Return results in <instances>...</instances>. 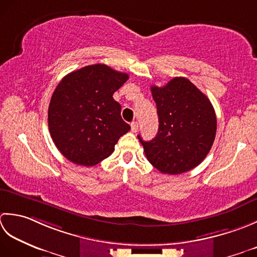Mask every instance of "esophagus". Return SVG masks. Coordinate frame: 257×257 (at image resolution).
<instances>
[{
  "mask_svg": "<svg viewBox=\"0 0 257 257\" xmlns=\"http://www.w3.org/2000/svg\"><path fill=\"white\" fill-rule=\"evenodd\" d=\"M131 130H132V132H134V133L138 132L139 123L138 122H132V123H131Z\"/></svg>",
  "mask_w": 257,
  "mask_h": 257,
  "instance_id": "1",
  "label": "esophagus"
}]
</instances>
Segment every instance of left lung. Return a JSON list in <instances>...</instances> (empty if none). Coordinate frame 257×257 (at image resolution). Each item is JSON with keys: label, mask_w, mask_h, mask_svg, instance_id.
<instances>
[{"label": "left lung", "mask_w": 257, "mask_h": 257, "mask_svg": "<svg viewBox=\"0 0 257 257\" xmlns=\"http://www.w3.org/2000/svg\"><path fill=\"white\" fill-rule=\"evenodd\" d=\"M158 107L159 132L142 143L146 158L164 174H182L206 158L216 135L212 103L185 77H174L163 87L152 86Z\"/></svg>", "instance_id": "1"}]
</instances>
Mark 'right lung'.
Segmentation results:
<instances>
[{
  "label": "right lung",
  "instance_id": "right-lung-1",
  "mask_svg": "<svg viewBox=\"0 0 257 257\" xmlns=\"http://www.w3.org/2000/svg\"><path fill=\"white\" fill-rule=\"evenodd\" d=\"M127 80L126 73L93 64L71 72L56 86L49 105V130L57 150L72 163L96 165L131 130L113 98Z\"/></svg>",
  "mask_w": 257,
  "mask_h": 257
}]
</instances>
